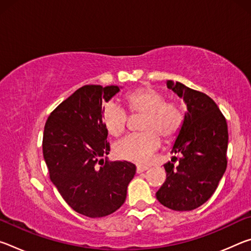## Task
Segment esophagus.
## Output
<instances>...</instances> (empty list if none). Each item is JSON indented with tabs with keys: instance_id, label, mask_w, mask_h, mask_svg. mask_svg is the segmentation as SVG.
Segmentation results:
<instances>
[{
	"instance_id": "esophagus-1",
	"label": "esophagus",
	"mask_w": 251,
	"mask_h": 251,
	"mask_svg": "<svg viewBox=\"0 0 251 251\" xmlns=\"http://www.w3.org/2000/svg\"><path fill=\"white\" fill-rule=\"evenodd\" d=\"M147 169H148L147 166H137L136 167V172H137V174H141V173L146 172Z\"/></svg>"
}]
</instances>
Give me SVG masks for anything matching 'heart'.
<instances>
[{
  "label": "heart",
  "mask_w": 251,
  "mask_h": 251,
  "mask_svg": "<svg viewBox=\"0 0 251 251\" xmlns=\"http://www.w3.org/2000/svg\"><path fill=\"white\" fill-rule=\"evenodd\" d=\"M125 100L131 114H144L142 133L123 138L114 145V155L122 160L139 165L147 164L158 150L161 138H175L184 124L181 106L174 100H165L163 93L154 88H138L126 95ZM101 123L106 131L118 137L126 130L128 116L115 101H107L101 108Z\"/></svg>",
  "instance_id": "obj_1"
}]
</instances>
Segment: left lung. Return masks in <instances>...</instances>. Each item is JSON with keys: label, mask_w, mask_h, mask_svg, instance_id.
Instances as JSON below:
<instances>
[{"label": "left lung", "mask_w": 251, "mask_h": 251, "mask_svg": "<svg viewBox=\"0 0 251 251\" xmlns=\"http://www.w3.org/2000/svg\"><path fill=\"white\" fill-rule=\"evenodd\" d=\"M167 87L187 106L184 124L172 148L174 154L182 156L176 167L173 163L164 165L166 180L156 197L169 209L193 210L211 197L226 172L227 122L208 95L173 80H167Z\"/></svg>", "instance_id": "1"}]
</instances>
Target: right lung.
Listing matches in <instances>:
<instances>
[{"mask_svg": "<svg viewBox=\"0 0 251 251\" xmlns=\"http://www.w3.org/2000/svg\"><path fill=\"white\" fill-rule=\"evenodd\" d=\"M120 87L85 85L62 101L45 123L43 156L50 178L71 208L91 218L113 214L125 202L136 166L108 161V133L101 104Z\"/></svg>", "mask_w": 251, "mask_h": 251, "instance_id": "right-lung-1", "label": "right lung"}]
</instances>
